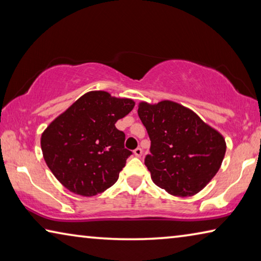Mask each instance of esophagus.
<instances>
[{
    "label": "esophagus",
    "mask_w": 261,
    "mask_h": 261,
    "mask_svg": "<svg viewBox=\"0 0 261 261\" xmlns=\"http://www.w3.org/2000/svg\"><path fill=\"white\" fill-rule=\"evenodd\" d=\"M134 154H135V155H136L137 158H140L141 154H143V151H141V148L137 147V148L135 149V151H134Z\"/></svg>",
    "instance_id": "34e87169"
}]
</instances>
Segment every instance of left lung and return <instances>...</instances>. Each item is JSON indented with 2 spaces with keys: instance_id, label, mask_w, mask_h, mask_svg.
<instances>
[{
  "instance_id": "8db88e82",
  "label": "left lung",
  "mask_w": 261,
  "mask_h": 261,
  "mask_svg": "<svg viewBox=\"0 0 261 261\" xmlns=\"http://www.w3.org/2000/svg\"><path fill=\"white\" fill-rule=\"evenodd\" d=\"M138 115L151 139L145 165L153 182L177 197L201 191L223 161L227 148L223 136L174 101L140 102Z\"/></svg>"
}]
</instances>
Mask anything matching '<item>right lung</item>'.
Instances as JSON below:
<instances>
[{"mask_svg":"<svg viewBox=\"0 0 261 261\" xmlns=\"http://www.w3.org/2000/svg\"><path fill=\"white\" fill-rule=\"evenodd\" d=\"M134 107L131 99L87 92L47 126L41 136L43 159L63 187L92 197L116 183L132 152L115 123Z\"/></svg>","mask_w":261,"mask_h":261,"instance_id":"obj_1","label":"right lung"}]
</instances>
